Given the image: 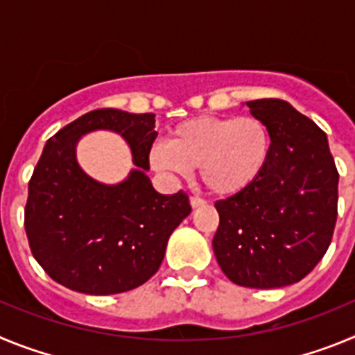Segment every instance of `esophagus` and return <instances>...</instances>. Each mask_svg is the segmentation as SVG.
<instances>
[{
	"mask_svg": "<svg viewBox=\"0 0 355 355\" xmlns=\"http://www.w3.org/2000/svg\"><path fill=\"white\" fill-rule=\"evenodd\" d=\"M206 200L200 199V197H190V206L192 208H200V206H205Z\"/></svg>",
	"mask_w": 355,
	"mask_h": 355,
	"instance_id": "34e87169",
	"label": "esophagus"
}]
</instances>
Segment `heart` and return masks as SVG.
Here are the masks:
<instances>
[{"instance_id": "b5f03b06", "label": "heart", "mask_w": 355, "mask_h": 355, "mask_svg": "<svg viewBox=\"0 0 355 355\" xmlns=\"http://www.w3.org/2000/svg\"><path fill=\"white\" fill-rule=\"evenodd\" d=\"M272 153L270 131L258 117H193L155 146L150 162L159 171L187 174L199 168L200 181L216 196H234L258 180Z\"/></svg>"}]
</instances>
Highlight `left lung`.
Wrapping results in <instances>:
<instances>
[{
  "instance_id": "8db88e82",
  "label": "left lung",
  "mask_w": 355,
  "mask_h": 355,
  "mask_svg": "<svg viewBox=\"0 0 355 355\" xmlns=\"http://www.w3.org/2000/svg\"><path fill=\"white\" fill-rule=\"evenodd\" d=\"M247 106L270 131V159L250 187L215 202L213 252L234 284L270 290L299 283L327 252L340 175L327 135L311 119L283 99Z\"/></svg>"
}]
</instances>
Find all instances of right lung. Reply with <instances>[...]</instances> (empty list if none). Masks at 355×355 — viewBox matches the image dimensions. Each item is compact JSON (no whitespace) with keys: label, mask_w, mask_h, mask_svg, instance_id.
I'll return each mask as SVG.
<instances>
[{"label":"right lung","mask_w":355,"mask_h":355,"mask_svg":"<svg viewBox=\"0 0 355 355\" xmlns=\"http://www.w3.org/2000/svg\"><path fill=\"white\" fill-rule=\"evenodd\" d=\"M97 129L121 134L135 168L124 182L92 180L76 159L77 140ZM155 115L115 108L81 115L46 142L30 184L24 229L33 258L69 290L114 295L158 272L167 241L192 208L184 192L163 196L147 178Z\"/></svg>","instance_id":"1"}]
</instances>
